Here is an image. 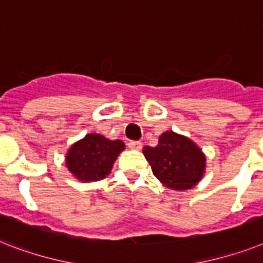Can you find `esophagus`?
Masks as SVG:
<instances>
[{
	"label": "esophagus",
	"instance_id": "obj_1",
	"mask_svg": "<svg viewBox=\"0 0 263 263\" xmlns=\"http://www.w3.org/2000/svg\"><path fill=\"white\" fill-rule=\"evenodd\" d=\"M128 147L131 150H140L142 148V143L138 142V140H131V142H128Z\"/></svg>",
	"mask_w": 263,
	"mask_h": 263
}]
</instances>
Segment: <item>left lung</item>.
<instances>
[{
	"mask_svg": "<svg viewBox=\"0 0 263 263\" xmlns=\"http://www.w3.org/2000/svg\"><path fill=\"white\" fill-rule=\"evenodd\" d=\"M143 154L154 176L174 191L192 189L205 173L204 153L191 139L173 131L163 132L158 146H146Z\"/></svg>",
	"mask_w": 263,
	"mask_h": 263,
	"instance_id": "left-lung-1",
	"label": "left lung"
}]
</instances>
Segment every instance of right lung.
<instances>
[{"mask_svg":"<svg viewBox=\"0 0 263 263\" xmlns=\"http://www.w3.org/2000/svg\"><path fill=\"white\" fill-rule=\"evenodd\" d=\"M125 146L121 140H109L100 134H87L74 143L66 154V166L82 182L105 178Z\"/></svg>","mask_w":263,"mask_h":263,"instance_id":"1","label":"right lung"}]
</instances>
